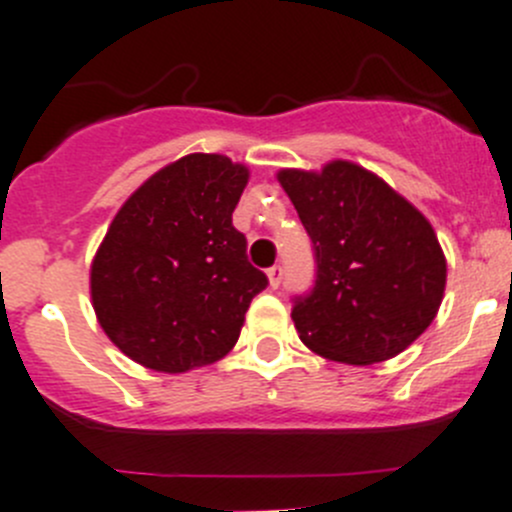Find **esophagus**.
<instances>
[{
    "instance_id": "34e87169",
    "label": "esophagus",
    "mask_w": 512,
    "mask_h": 512,
    "mask_svg": "<svg viewBox=\"0 0 512 512\" xmlns=\"http://www.w3.org/2000/svg\"><path fill=\"white\" fill-rule=\"evenodd\" d=\"M267 280H270L272 290H277V287H280V282H282V267L280 265L270 267V270H267Z\"/></svg>"
}]
</instances>
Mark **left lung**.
Segmentation results:
<instances>
[{
  "mask_svg": "<svg viewBox=\"0 0 512 512\" xmlns=\"http://www.w3.org/2000/svg\"><path fill=\"white\" fill-rule=\"evenodd\" d=\"M277 180L315 250V285L292 307L300 340L345 365L400 355L443 302L448 265L433 225L355 162L280 170Z\"/></svg>",
  "mask_w": 512,
  "mask_h": 512,
  "instance_id": "obj_1",
  "label": "left lung"
}]
</instances>
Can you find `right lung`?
<instances>
[{
    "mask_svg": "<svg viewBox=\"0 0 512 512\" xmlns=\"http://www.w3.org/2000/svg\"><path fill=\"white\" fill-rule=\"evenodd\" d=\"M250 172L195 152L162 167L119 207L89 270L97 320L157 372L212 365L235 347L265 272L232 225Z\"/></svg>",
    "mask_w": 512,
    "mask_h": 512,
    "instance_id": "right-lung-1",
    "label": "right lung"
}]
</instances>
